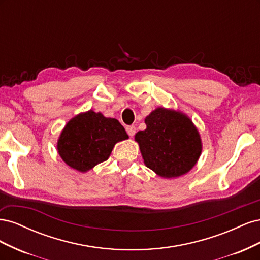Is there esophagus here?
Instances as JSON below:
<instances>
[{"mask_svg": "<svg viewBox=\"0 0 260 260\" xmlns=\"http://www.w3.org/2000/svg\"><path fill=\"white\" fill-rule=\"evenodd\" d=\"M125 130H127V133L129 135V137H133L136 135V127L135 125H128V127H125Z\"/></svg>", "mask_w": 260, "mask_h": 260, "instance_id": "esophagus-1", "label": "esophagus"}]
</instances>
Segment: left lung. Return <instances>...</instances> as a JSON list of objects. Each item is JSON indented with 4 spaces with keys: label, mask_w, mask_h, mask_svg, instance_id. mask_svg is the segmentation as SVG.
<instances>
[{
    "label": "left lung",
    "mask_w": 260,
    "mask_h": 260,
    "mask_svg": "<svg viewBox=\"0 0 260 260\" xmlns=\"http://www.w3.org/2000/svg\"><path fill=\"white\" fill-rule=\"evenodd\" d=\"M138 142L145 166L161 178L187 174L202 154V139L191 118L175 109L157 107L145 117Z\"/></svg>",
    "instance_id": "8db88e82"
}]
</instances>
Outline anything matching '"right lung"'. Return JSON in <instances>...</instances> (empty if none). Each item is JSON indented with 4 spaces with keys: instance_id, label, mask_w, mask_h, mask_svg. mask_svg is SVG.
Returning a JSON list of instances; mask_svg holds the SVG:
<instances>
[{
    "instance_id": "1",
    "label": "right lung",
    "mask_w": 260,
    "mask_h": 260,
    "mask_svg": "<svg viewBox=\"0 0 260 260\" xmlns=\"http://www.w3.org/2000/svg\"><path fill=\"white\" fill-rule=\"evenodd\" d=\"M129 137L115 118L92 109L70 119L57 140V152L70 168L86 172L108 159L116 143Z\"/></svg>"
}]
</instances>
